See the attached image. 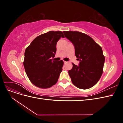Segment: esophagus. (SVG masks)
Returning a JSON list of instances; mask_svg holds the SVG:
<instances>
[{
    "label": "esophagus",
    "mask_w": 123,
    "mask_h": 123,
    "mask_svg": "<svg viewBox=\"0 0 123 123\" xmlns=\"http://www.w3.org/2000/svg\"><path fill=\"white\" fill-rule=\"evenodd\" d=\"M64 64H66V63H67V62H66V61H64Z\"/></svg>",
    "instance_id": "esophagus-1"
}]
</instances>
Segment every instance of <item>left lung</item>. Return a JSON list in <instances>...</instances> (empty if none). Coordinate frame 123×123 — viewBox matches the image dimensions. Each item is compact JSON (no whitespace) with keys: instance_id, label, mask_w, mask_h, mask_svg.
I'll return each instance as SVG.
<instances>
[{"instance_id":"left-lung-1","label":"left lung","mask_w":123,"mask_h":123,"mask_svg":"<svg viewBox=\"0 0 123 123\" xmlns=\"http://www.w3.org/2000/svg\"><path fill=\"white\" fill-rule=\"evenodd\" d=\"M75 48V55L80 61L79 66L72 63L68 71L72 83L81 89L92 87L101 77L105 57L102 48L91 37L77 31H64Z\"/></svg>"}]
</instances>
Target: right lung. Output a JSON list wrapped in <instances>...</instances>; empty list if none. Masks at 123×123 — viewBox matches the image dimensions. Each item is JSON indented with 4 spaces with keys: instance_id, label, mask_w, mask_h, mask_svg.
<instances>
[{
    "instance_id": "right-lung-1",
    "label": "right lung",
    "mask_w": 123,
    "mask_h": 123,
    "mask_svg": "<svg viewBox=\"0 0 123 123\" xmlns=\"http://www.w3.org/2000/svg\"><path fill=\"white\" fill-rule=\"evenodd\" d=\"M64 35L61 31H49L33 40L26 48L24 66L31 83L40 88H49L57 83L64 62L54 61L56 43Z\"/></svg>"
}]
</instances>
